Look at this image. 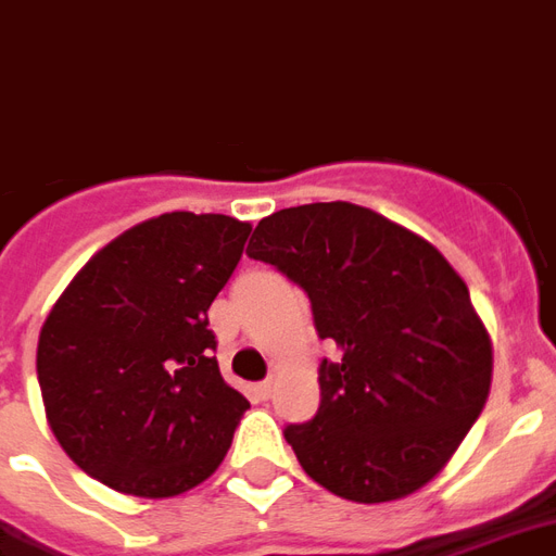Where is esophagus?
Listing matches in <instances>:
<instances>
[{"label":"esophagus","instance_id":"esophagus-1","mask_svg":"<svg viewBox=\"0 0 556 556\" xmlns=\"http://www.w3.org/2000/svg\"><path fill=\"white\" fill-rule=\"evenodd\" d=\"M273 388H275L273 379H266V382H257V384H254V396H257V400H269V396H273Z\"/></svg>","mask_w":556,"mask_h":556}]
</instances>
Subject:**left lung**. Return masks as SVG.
<instances>
[{"label":"left lung","mask_w":556,"mask_h":556,"mask_svg":"<svg viewBox=\"0 0 556 556\" xmlns=\"http://www.w3.org/2000/svg\"><path fill=\"white\" fill-rule=\"evenodd\" d=\"M249 257L311 299L338 346L314 420L283 429L311 480L358 504L424 489L483 412L492 338L468 283L432 242L350 201L261 218Z\"/></svg>","instance_id":"1"}]
</instances>
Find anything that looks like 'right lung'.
<instances>
[{"label": "right lung", "mask_w": 556, "mask_h": 556, "mask_svg": "<svg viewBox=\"0 0 556 556\" xmlns=\"http://www.w3.org/2000/svg\"><path fill=\"white\" fill-rule=\"evenodd\" d=\"M251 233L218 213H165L124 230L76 273L38 338L52 435L85 473L174 497L216 471L249 400L216 362L206 311Z\"/></svg>", "instance_id": "obj_1"}]
</instances>
